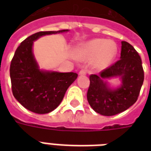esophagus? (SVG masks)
Segmentation results:
<instances>
[{"label": "esophagus", "instance_id": "1", "mask_svg": "<svg viewBox=\"0 0 151 151\" xmlns=\"http://www.w3.org/2000/svg\"><path fill=\"white\" fill-rule=\"evenodd\" d=\"M86 73H87V70L85 69H83V70H81L79 72V75H85Z\"/></svg>", "mask_w": 151, "mask_h": 151}]
</instances>
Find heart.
I'll use <instances>...</instances> for the list:
<instances>
[{
	"label": "heart",
	"mask_w": 151,
	"mask_h": 151,
	"mask_svg": "<svg viewBox=\"0 0 151 151\" xmlns=\"http://www.w3.org/2000/svg\"><path fill=\"white\" fill-rule=\"evenodd\" d=\"M117 45L105 39H94L85 43L78 51L82 60H92L95 68L103 69L109 66L117 55Z\"/></svg>",
	"instance_id": "b5f03b06"
}]
</instances>
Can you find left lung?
Segmentation results:
<instances>
[{"label": "left lung", "instance_id": "left-lung-1", "mask_svg": "<svg viewBox=\"0 0 151 151\" xmlns=\"http://www.w3.org/2000/svg\"><path fill=\"white\" fill-rule=\"evenodd\" d=\"M119 76L122 85L112 90L105 79ZM90 85L87 99L91 107L98 114L113 116L122 113L136 103L144 80L142 61L133 46L122 41L118 61L99 73L89 76Z\"/></svg>", "mask_w": 151, "mask_h": 151}]
</instances>
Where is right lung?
I'll return each mask as SVG.
<instances>
[{"label": "right lung", "instance_id": "obj_1", "mask_svg": "<svg viewBox=\"0 0 151 151\" xmlns=\"http://www.w3.org/2000/svg\"><path fill=\"white\" fill-rule=\"evenodd\" d=\"M41 31L21 42L10 65L13 96L26 109L36 114H48L60 104L66 90L78 78L73 72L59 73L39 69L33 54V44L44 35L67 32Z\"/></svg>", "mask_w": 151, "mask_h": 151}]
</instances>
